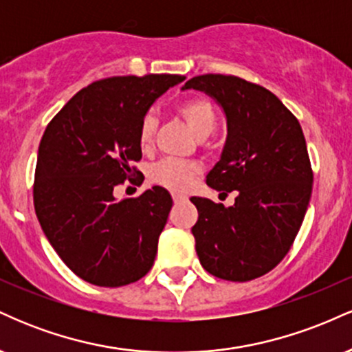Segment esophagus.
Wrapping results in <instances>:
<instances>
[{"mask_svg": "<svg viewBox=\"0 0 352 352\" xmlns=\"http://www.w3.org/2000/svg\"><path fill=\"white\" fill-rule=\"evenodd\" d=\"M172 199H173V204H180V201L185 200V197L180 195V193H173Z\"/></svg>", "mask_w": 352, "mask_h": 352, "instance_id": "obj_1", "label": "esophagus"}]
</instances>
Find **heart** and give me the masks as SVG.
<instances>
[{"mask_svg": "<svg viewBox=\"0 0 352 352\" xmlns=\"http://www.w3.org/2000/svg\"><path fill=\"white\" fill-rule=\"evenodd\" d=\"M177 112L192 131V134L199 139H205L215 131L218 122L217 109L212 100L207 98H192L184 100L177 106ZM157 131V119L152 114H147L142 119L139 127V145L142 151H148L153 144V137ZM199 173V167L187 162L177 160H162L153 165L151 177L155 184L162 185L175 192H185Z\"/></svg>", "mask_w": 352, "mask_h": 352, "instance_id": "1", "label": "heart"}]
</instances>
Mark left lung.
Masks as SVG:
<instances>
[{
  "label": "left lung",
  "instance_id": "left-lung-1",
  "mask_svg": "<svg viewBox=\"0 0 352 352\" xmlns=\"http://www.w3.org/2000/svg\"><path fill=\"white\" fill-rule=\"evenodd\" d=\"M217 100L227 117V140L207 185L223 195L225 207L192 197L199 210L193 225L201 266L228 281L263 276L292 248L308 210L313 170L301 125L268 89L223 74L185 82Z\"/></svg>",
  "mask_w": 352,
  "mask_h": 352
}]
</instances>
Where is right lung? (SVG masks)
<instances>
[{"label":"right lung","mask_w":352,"mask_h":352,"mask_svg":"<svg viewBox=\"0 0 352 352\" xmlns=\"http://www.w3.org/2000/svg\"><path fill=\"white\" fill-rule=\"evenodd\" d=\"M179 74L116 76L96 80L47 124L34 175V210L60 260L91 285L117 288L148 273L172 197L145 190L117 200L114 188L142 159L139 127ZM139 173V172H137Z\"/></svg>","instance_id":"right-lung-1"}]
</instances>
